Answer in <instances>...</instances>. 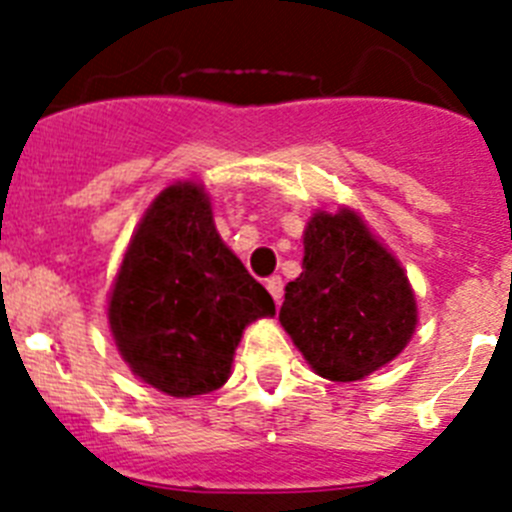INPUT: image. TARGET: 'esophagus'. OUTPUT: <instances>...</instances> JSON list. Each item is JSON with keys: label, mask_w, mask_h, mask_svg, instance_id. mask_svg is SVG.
<instances>
[{"label": "esophagus", "mask_w": 512, "mask_h": 512, "mask_svg": "<svg viewBox=\"0 0 512 512\" xmlns=\"http://www.w3.org/2000/svg\"><path fill=\"white\" fill-rule=\"evenodd\" d=\"M266 289H269V295L274 297V302H277V305H282V297H284L282 277H269V279H266Z\"/></svg>", "instance_id": "esophagus-1"}]
</instances>
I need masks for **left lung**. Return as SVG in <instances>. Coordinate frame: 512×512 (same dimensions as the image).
<instances>
[{"label": "left lung", "instance_id": "8db88e82", "mask_svg": "<svg viewBox=\"0 0 512 512\" xmlns=\"http://www.w3.org/2000/svg\"><path fill=\"white\" fill-rule=\"evenodd\" d=\"M284 330L325 379L354 382L408 346L415 295L397 259L356 212H315L302 274L284 289Z\"/></svg>", "mask_w": 512, "mask_h": 512}]
</instances>
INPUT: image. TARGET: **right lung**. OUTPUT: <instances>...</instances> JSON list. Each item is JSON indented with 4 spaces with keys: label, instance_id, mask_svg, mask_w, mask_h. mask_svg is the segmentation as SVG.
Returning a JSON list of instances; mask_svg holds the SVG:
<instances>
[{
    "label": "right lung",
    "instance_id": "obj_1",
    "mask_svg": "<svg viewBox=\"0 0 512 512\" xmlns=\"http://www.w3.org/2000/svg\"><path fill=\"white\" fill-rule=\"evenodd\" d=\"M110 328L135 377L171 397L223 387L243 328L274 300L217 235L200 184L164 189L117 271Z\"/></svg>",
    "mask_w": 512,
    "mask_h": 512
}]
</instances>
